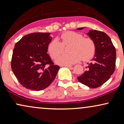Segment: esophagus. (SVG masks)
<instances>
[{
	"label": "esophagus",
	"instance_id": "1",
	"mask_svg": "<svg viewBox=\"0 0 124 124\" xmlns=\"http://www.w3.org/2000/svg\"><path fill=\"white\" fill-rule=\"evenodd\" d=\"M63 66L67 67V68H71V67H72V65H63Z\"/></svg>",
	"mask_w": 124,
	"mask_h": 124
}]
</instances>
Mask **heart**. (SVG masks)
<instances>
[{"mask_svg": "<svg viewBox=\"0 0 124 124\" xmlns=\"http://www.w3.org/2000/svg\"><path fill=\"white\" fill-rule=\"evenodd\" d=\"M62 42L58 38H54L48 45V51L51 56L55 59L64 50V45L71 44L69 47L70 54H63L56 60L61 65H68L76 63L82 59L87 61L92 59L96 52V45L90 37L75 31H66L61 35Z\"/></svg>", "mask_w": 124, "mask_h": 124, "instance_id": "b5f03b06", "label": "heart"}]
</instances>
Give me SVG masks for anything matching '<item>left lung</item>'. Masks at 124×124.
I'll use <instances>...</instances> for the list:
<instances>
[{
  "label": "left lung",
  "instance_id": "1",
  "mask_svg": "<svg viewBox=\"0 0 124 124\" xmlns=\"http://www.w3.org/2000/svg\"><path fill=\"white\" fill-rule=\"evenodd\" d=\"M87 35L94 42L96 52L92 62L86 67L87 70L78 77V79L89 87L97 88L106 83L114 72L116 51L110 38L105 32L94 30H90Z\"/></svg>",
  "mask_w": 124,
  "mask_h": 124
}]
</instances>
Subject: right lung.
<instances>
[{
    "mask_svg": "<svg viewBox=\"0 0 124 124\" xmlns=\"http://www.w3.org/2000/svg\"><path fill=\"white\" fill-rule=\"evenodd\" d=\"M50 32H34L24 36L16 44L11 66L22 86L39 91L53 82L59 66L54 65L47 54L52 40Z\"/></svg>",
    "mask_w": 124,
    "mask_h": 124,
    "instance_id": "add662e5",
    "label": "right lung"
}]
</instances>
